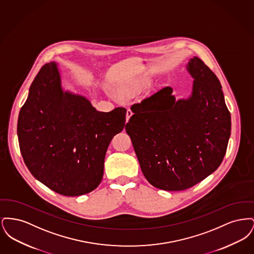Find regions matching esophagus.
Here are the masks:
<instances>
[{
	"mask_svg": "<svg viewBox=\"0 0 254 254\" xmlns=\"http://www.w3.org/2000/svg\"><path fill=\"white\" fill-rule=\"evenodd\" d=\"M131 115H132V111L129 109H127V115H126V121L128 122L129 118L131 117Z\"/></svg>",
	"mask_w": 254,
	"mask_h": 254,
	"instance_id": "34e87169",
	"label": "esophagus"
}]
</instances>
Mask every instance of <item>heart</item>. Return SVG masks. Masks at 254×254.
I'll use <instances>...</instances> for the list:
<instances>
[{"mask_svg": "<svg viewBox=\"0 0 254 254\" xmlns=\"http://www.w3.org/2000/svg\"><path fill=\"white\" fill-rule=\"evenodd\" d=\"M119 93L123 97L130 96L133 93L132 87L130 85H121L119 87Z\"/></svg>", "mask_w": 254, "mask_h": 254, "instance_id": "b5f03b06", "label": "heart"}]
</instances>
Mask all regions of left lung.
Instances as JSON below:
<instances>
[{"mask_svg":"<svg viewBox=\"0 0 254 254\" xmlns=\"http://www.w3.org/2000/svg\"><path fill=\"white\" fill-rule=\"evenodd\" d=\"M187 70L191 94L176 100L167 86L131 107L126 125L145 179L153 187L179 191L214 172L227 151L230 113L216 75L198 57Z\"/></svg>","mask_w":254,"mask_h":254,"instance_id":"obj_1","label":"left lung"}]
</instances>
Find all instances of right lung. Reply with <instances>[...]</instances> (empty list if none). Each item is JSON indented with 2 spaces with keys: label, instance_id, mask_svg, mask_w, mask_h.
Segmentation results:
<instances>
[{
  "label": "right lung",
  "instance_id": "add662e5",
  "mask_svg": "<svg viewBox=\"0 0 254 254\" xmlns=\"http://www.w3.org/2000/svg\"><path fill=\"white\" fill-rule=\"evenodd\" d=\"M127 109L98 111L85 96L64 90L59 66L45 64L20 110L17 134L24 164L50 190L64 196L94 190L113 136L121 132Z\"/></svg>",
  "mask_w": 254,
  "mask_h": 254
}]
</instances>
